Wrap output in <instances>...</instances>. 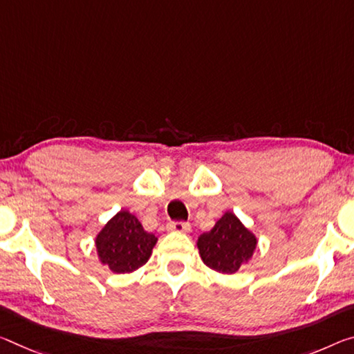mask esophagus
<instances>
[{"instance_id": "1", "label": "esophagus", "mask_w": 354, "mask_h": 354, "mask_svg": "<svg viewBox=\"0 0 354 354\" xmlns=\"http://www.w3.org/2000/svg\"><path fill=\"white\" fill-rule=\"evenodd\" d=\"M168 230H171V232H179V233H189L190 232V225H189L187 222L175 221V222L168 223Z\"/></svg>"}]
</instances>
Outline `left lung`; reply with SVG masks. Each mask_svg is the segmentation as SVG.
I'll list each match as a JSON object with an SVG mask.
<instances>
[{
    "mask_svg": "<svg viewBox=\"0 0 354 354\" xmlns=\"http://www.w3.org/2000/svg\"><path fill=\"white\" fill-rule=\"evenodd\" d=\"M197 245L206 266L233 274L254 254L257 238L233 212H225L209 232L200 234Z\"/></svg>",
    "mask_w": 354,
    "mask_h": 354,
    "instance_id": "left-lung-1",
    "label": "left lung"
}]
</instances>
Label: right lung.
Listing matches in <instances>:
<instances>
[{
    "label": "right lung",
    "instance_id": "1",
    "mask_svg": "<svg viewBox=\"0 0 354 354\" xmlns=\"http://www.w3.org/2000/svg\"><path fill=\"white\" fill-rule=\"evenodd\" d=\"M157 243L129 211H120L106 222L96 238L100 261L118 274L132 272L143 266Z\"/></svg>",
    "mask_w": 354,
    "mask_h": 354
}]
</instances>
